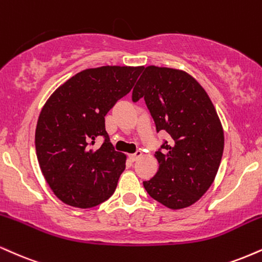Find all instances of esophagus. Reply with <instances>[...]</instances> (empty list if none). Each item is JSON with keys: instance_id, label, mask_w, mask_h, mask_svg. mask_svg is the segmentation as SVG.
Here are the masks:
<instances>
[{"instance_id": "34e87169", "label": "esophagus", "mask_w": 262, "mask_h": 262, "mask_svg": "<svg viewBox=\"0 0 262 262\" xmlns=\"http://www.w3.org/2000/svg\"><path fill=\"white\" fill-rule=\"evenodd\" d=\"M140 156H141V151H137L135 154H132V155H129V160H130L132 162H134V161H137V160L139 159Z\"/></svg>"}]
</instances>
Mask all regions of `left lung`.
Wrapping results in <instances>:
<instances>
[{"instance_id": "left-lung-1", "label": "left lung", "mask_w": 262, "mask_h": 262, "mask_svg": "<svg viewBox=\"0 0 262 262\" xmlns=\"http://www.w3.org/2000/svg\"><path fill=\"white\" fill-rule=\"evenodd\" d=\"M145 100L156 124L171 140L155 157L159 171L143 182L152 199L172 210L196 203L215 179L221 163L225 135L204 88L179 69L149 66L134 86V102Z\"/></svg>"}]
</instances>
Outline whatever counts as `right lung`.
<instances>
[{
    "label": "right lung",
    "mask_w": 262,
    "mask_h": 262,
    "mask_svg": "<svg viewBox=\"0 0 262 262\" xmlns=\"http://www.w3.org/2000/svg\"><path fill=\"white\" fill-rule=\"evenodd\" d=\"M143 67L103 66L77 73L46 101L37 119L35 149L41 172L56 196L80 209L115 193L125 168L105 128V116L132 90ZM103 145L94 149L96 139Z\"/></svg>",
    "instance_id": "right-lung-1"
}]
</instances>
